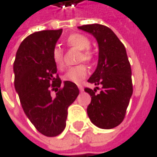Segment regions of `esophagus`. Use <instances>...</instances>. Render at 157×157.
<instances>
[{
	"label": "esophagus",
	"instance_id": "1",
	"mask_svg": "<svg viewBox=\"0 0 157 157\" xmlns=\"http://www.w3.org/2000/svg\"><path fill=\"white\" fill-rule=\"evenodd\" d=\"M78 89H79V90H80V91H83V87H82L81 85H78Z\"/></svg>",
	"mask_w": 157,
	"mask_h": 157
}]
</instances>
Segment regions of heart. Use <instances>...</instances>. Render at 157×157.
<instances>
[{"mask_svg":"<svg viewBox=\"0 0 157 157\" xmlns=\"http://www.w3.org/2000/svg\"><path fill=\"white\" fill-rule=\"evenodd\" d=\"M67 43L71 46L74 47L81 52V55L79 57L80 61H87L90 62L92 60L93 58V54L92 52L89 50V48L90 47V40L82 35V34H72L70 35L67 39ZM52 59L53 64L55 65V67L58 69H63L65 67V63H64V56H63V52L61 51V49H59L58 47H55L52 52ZM88 73V69L87 67L85 65H79L77 67H73L71 68H69L67 70V72L64 75L63 78L66 81H70L72 83H79L82 81V79L85 78V77L87 76Z\"/></svg>","mask_w":157,"mask_h":157,"instance_id":"heart-1","label":"heart"}]
</instances>
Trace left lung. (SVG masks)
Returning <instances> with one entry per match:
<instances>
[{"label":"left lung","mask_w":157,"mask_h":157,"mask_svg":"<svg viewBox=\"0 0 157 157\" xmlns=\"http://www.w3.org/2000/svg\"><path fill=\"white\" fill-rule=\"evenodd\" d=\"M79 29L91 34L99 46L98 65L88 79L96 86L101 85L100 92L85 88L91 101L87 113L90 121L100 128L110 129L124 119L132 95L131 68L126 48L117 35L107 27L100 24L84 25Z\"/></svg>","instance_id":"1"}]
</instances>
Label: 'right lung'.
Segmentation results:
<instances>
[{
  "mask_svg": "<svg viewBox=\"0 0 157 157\" xmlns=\"http://www.w3.org/2000/svg\"><path fill=\"white\" fill-rule=\"evenodd\" d=\"M63 29L42 30L28 36L19 46L13 63L14 88L22 108L39 132L55 137L66 128L67 108L79 90L75 83L58 77L52 52ZM56 93L52 96L50 92Z\"/></svg>",
  "mask_w": 157,
  "mask_h": 157,
  "instance_id": "obj_1",
  "label": "right lung"
}]
</instances>
